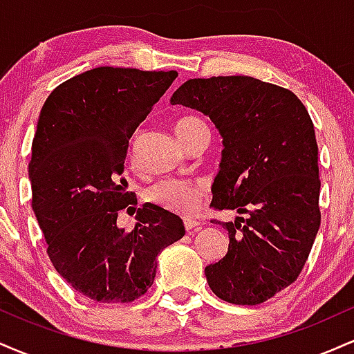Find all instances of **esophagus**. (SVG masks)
<instances>
[{"instance_id": "esophagus-1", "label": "esophagus", "mask_w": 354, "mask_h": 354, "mask_svg": "<svg viewBox=\"0 0 354 354\" xmlns=\"http://www.w3.org/2000/svg\"><path fill=\"white\" fill-rule=\"evenodd\" d=\"M183 225H185L186 231H191V230L198 228V226H200V223H198L196 219H185V221H183Z\"/></svg>"}]
</instances>
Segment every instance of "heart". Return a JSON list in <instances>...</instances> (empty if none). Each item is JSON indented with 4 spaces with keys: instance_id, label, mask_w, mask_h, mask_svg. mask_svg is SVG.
<instances>
[{
    "instance_id": "obj_1",
    "label": "heart",
    "mask_w": 354,
    "mask_h": 354,
    "mask_svg": "<svg viewBox=\"0 0 354 354\" xmlns=\"http://www.w3.org/2000/svg\"><path fill=\"white\" fill-rule=\"evenodd\" d=\"M174 129H176V135L181 143H185L196 131L206 129V124L196 116H183L176 121ZM206 196H208V189L203 183L174 180V178L158 181L146 191V200L149 203L169 211V213L183 214V216L196 213L205 203Z\"/></svg>"
}]
</instances>
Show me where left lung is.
<instances>
[{
	"label": "left lung",
	"instance_id": "obj_1",
	"mask_svg": "<svg viewBox=\"0 0 354 354\" xmlns=\"http://www.w3.org/2000/svg\"><path fill=\"white\" fill-rule=\"evenodd\" d=\"M173 104L205 113L223 136L214 209H234L228 253L205 268L218 298L259 304L296 281L319 230V168L315 126L290 89L251 76L186 81Z\"/></svg>",
	"mask_w": 354,
	"mask_h": 354
}]
</instances>
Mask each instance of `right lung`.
Segmentation results:
<instances>
[{
  "instance_id": "right-lung-1",
  "label": "right lung",
  "mask_w": 354,
  "mask_h": 354,
  "mask_svg": "<svg viewBox=\"0 0 354 354\" xmlns=\"http://www.w3.org/2000/svg\"><path fill=\"white\" fill-rule=\"evenodd\" d=\"M176 71L101 66L56 86L39 113L31 161V206L55 270L98 303H131L151 288L156 258L185 236L183 219L156 205L133 209L123 178L129 138L176 80Z\"/></svg>"
}]
</instances>
